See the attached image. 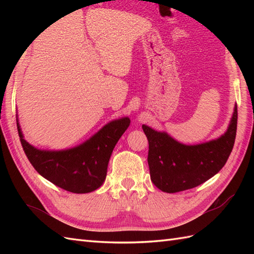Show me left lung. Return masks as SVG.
I'll list each match as a JSON object with an SVG mask.
<instances>
[{"mask_svg":"<svg viewBox=\"0 0 254 254\" xmlns=\"http://www.w3.org/2000/svg\"><path fill=\"white\" fill-rule=\"evenodd\" d=\"M238 111L223 136L208 143L183 145L168 134L142 126L148 139V166L154 185L167 193L195 188L215 176L225 166L233 150Z\"/></svg>","mask_w":254,"mask_h":254,"instance_id":"obj_1","label":"left lung"}]
</instances>
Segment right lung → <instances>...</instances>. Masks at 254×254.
Returning <instances> with one entry per match:
<instances>
[{
	"label": "right lung",
	"instance_id": "right-lung-1",
	"mask_svg": "<svg viewBox=\"0 0 254 254\" xmlns=\"http://www.w3.org/2000/svg\"><path fill=\"white\" fill-rule=\"evenodd\" d=\"M130 122L128 118L112 121L87 142L59 152L31 146L24 139L18 121L17 130L27 158L42 177L68 192L88 193L105 181L112 150Z\"/></svg>",
	"mask_w": 254,
	"mask_h": 254
}]
</instances>
